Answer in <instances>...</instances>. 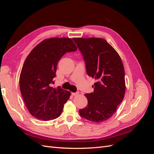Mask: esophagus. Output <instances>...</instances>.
<instances>
[{
    "mask_svg": "<svg viewBox=\"0 0 154 154\" xmlns=\"http://www.w3.org/2000/svg\"><path fill=\"white\" fill-rule=\"evenodd\" d=\"M79 94V92H72V96H77Z\"/></svg>",
    "mask_w": 154,
    "mask_h": 154,
    "instance_id": "34e87169",
    "label": "esophagus"
}]
</instances>
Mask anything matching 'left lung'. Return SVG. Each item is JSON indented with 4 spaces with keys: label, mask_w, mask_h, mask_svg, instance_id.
<instances>
[{
    "label": "left lung",
    "mask_w": 154,
    "mask_h": 154,
    "mask_svg": "<svg viewBox=\"0 0 154 154\" xmlns=\"http://www.w3.org/2000/svg\"><path fill=\"white\" fill-rule=\"evenodd\" d=\"M84 60L86 72L95 78L94 92L85 94L88 104L79 110L82 118L94 123L110 118L123 100L125 71L120 57L100 38H73Z\"/></svg>",
    "instance_id": "1"
}]
</instances>
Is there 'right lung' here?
Here are the masks:
<instances>
[{"label": "right lung", "instance_id": "1", "mask_svg": "<svg viewBox=\"0 0 154 154\" xmlns=\"http://www.w3.org/2000/svg\"><path fill=\"white\" fill-rule=\"evenodd\" d=\"M76 50L71 38H51L37 45L27 56L20 76V89L26 107L36 119L52 120L61 114L71 93L51 84L60 58Z\"/></svg>", "mask_w": 154, "mask_h": 154}]
</instances>
